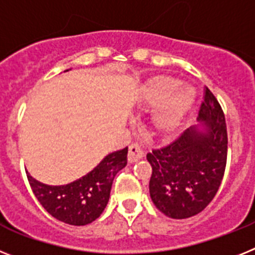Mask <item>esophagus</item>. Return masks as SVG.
Here are the masks:
<instances>
[{"label":"esophagus","mask_w":255,"mask_h":255,"mask_svg":"<svg viewBox=\"0 0 255 255\" xmlns=\"http://www.w3.org/2000/svg\"><path fill=\"white\" fill-rule=\"evenodd\" d=\"M143 156V150L138 143H132L128 149V161L134 163V161L140 160Z\"/></svg>","instance_id":"obj_1"}]
</instances>
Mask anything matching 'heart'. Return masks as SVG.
<instances>
[{"instance_id": "1", "label": "heart", "mask_w": 255, "mask_h": 255, "mask_svg": "<svg viewBox=\"0 0 255 255\" xmlns=\"http://www.w3.org/2000/svg\"><path fill=\"white\" fill-rule=\"evenodd\" d=\"M196 99V91L170 75H155L145 82L138 100L143 106L156 108L152 126L161 134H172L180 127Z\"/></svg>"}]
</instances>
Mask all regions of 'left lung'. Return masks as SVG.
Returning a JSON list of instances; mask_svg holds the SVG:
<instances>
[{
    "instance_id": "left-lung-1",
    "label": "left lung",
    "mask_w": 255,
    "mask_h": 255,
    "mask_svg": "<svg viewBox=\"0 0 255 255\" xmlns=\"http://www.w3.org/2000/svg\"><path fill=\"white\" fill-rule=\"evenodd\" d=\"M198 122L170 145L146 155L152 168L149 190L155 207L173 220L196 216L213 200L227 160L225 114L205 88Z\"/></svg>"
}]
</instances>
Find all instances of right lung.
Instances as JSON below:
<instances>
[{"mask_svg": "<svg viewBox=\"0 0 255 255\" xmlns=\"http://www.w3.org/2000/svg\"><path fill=\"white\" fill-rule=\"evenodd\" d=\"M127 154L128 147L110 152L86 176L66 185H46L28 172L26 177L35 198L51 216L68 225L85 226L105 209L114 177L127 165Z\"/></svg>", "mask_w": 255, "mask_h": 255, "instance_id": "1", "label": "right lung"}]
</instances>
